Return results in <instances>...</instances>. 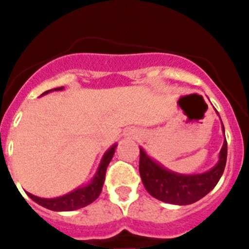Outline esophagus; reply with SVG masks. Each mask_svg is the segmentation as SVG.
<instances>
[{
    "instance_id": "obj_1",
    "label": "esophagus",
    "mask_w": 249,
    "mask_h": 249,
    "mask_svg": "<svg viewBox=\"0 0 249 249\" xmlns=\"http://www.w3.org/2000/svg\"><path fill=\"white\" fill-rule=\"evenodd\" d=\"M127 135H129V136L130 137H137V134H136V132H129V134H127Z\"/></svg>"
}]
</instances>
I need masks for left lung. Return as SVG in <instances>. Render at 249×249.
<instances>
[{"instance_id":"8db88e82","label":"left lung","mask_w":249,"mask_h":249,"mask_svg":"<svg viewBox=\"0 0 249 249\" xmlns=\"http://www.w3.org/2000/svg\"><path fill=\"white\" fill-rule=\"evenodd\" d=\"M222 130L225 135L223 123ZM227 155L228 143L224 139L217 164L212 169L202 173L183 175L166 169L140 147V175L145 190L155 199L172 205H190L206 196L217 185L224 172Z\"/></svg>"}]
</instances>
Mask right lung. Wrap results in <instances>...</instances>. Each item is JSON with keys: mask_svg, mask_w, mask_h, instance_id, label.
I'll use <instances>...</instances> for the list:
<instances>
[{"mask_svg": "<svg viewBox=\"0 0 249 249\" xmlns=\"http://www.w3.org/2000/svg\"><path fill=\"white\" fill-rule=\"evenodd\" d=\"M64 89V87L55 88V89L48 90V91L43 92L41 96L49 94V92L52 91H62ZM117 145V143H114L112 147H109L108 149L104 153V155H102L101 158V161H100L99 167H97L94 177H92L91 179H90V182H88L87 184L79 185V187L76 188L74 190H72V192L57 197H50V199H47V197H39L36 196V195H32L31 193H27V196H29L30 199L34 200L35 202L38 203V205L43 206V207H46L50 211H55V212L79 210V208L90 205V203L94 202L95 200L99 197V195L101 194L102 187H104L105 183V176H106L107 166H108L113 155H114Z\"/></svg>", "mask_w": 249, "mask_h": 249, "instance_id": "right-lung-1", "label": "right lung"}]
</instances>
